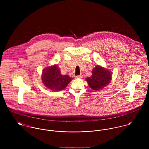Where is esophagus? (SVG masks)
I'll return each mask as SVG.
<instances>
[{"label":"esophagus","mask_w":149,"mask_h":149,"mask_svg":"<svg viewBox=\"0 0 149 149\" xmlns=\"http://www.w3.org/2000/svg\"><path fill=\"white\" fill-rule=\"evenodd\" d=\"M76 78H77V79H82L83 76L82 75H78V76H76Z\"/></svg>","instance_id":"esophagus-1"}]
</instances>
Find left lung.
I'll list each match as a JSON object with an SVG mask.
<instances>
[{"label":"left lung","instance_id":"left-lung-1","mask_svg":"<svg viewBox=\"0 0 149 149\" xmlns=\"http://www.w3.org/2000/svg\"><path fill=\"white\" fill-rule=\"evenodd\" d=\"M92 76L86 78L89 87L94 91H98L108 85L112 78L111 72L105 68L97 65L92 71Z\"/></svg>","mask_w":149,"mask_h":149}]
</instances>
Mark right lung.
<instances>
[{
	"label": "right lung",
	"instance_id": "1",
	"mask_svg": "<svg viewBox=\"0 0 149 149\" xmlns=\"http://www.w3.org/2000/svg\"><path fill=\"white\" fill-rule=\"evenodd\" d=\"M72 78L68 75H63L58 67L54 65L43 70L42 81L43 84L53 91L63 90L71 81Z\"/></svg>",
	"mask_w": 149,
	"mask_h": 149
}]
</instances>
